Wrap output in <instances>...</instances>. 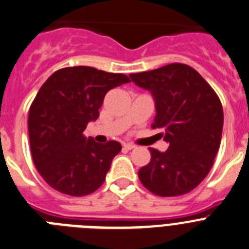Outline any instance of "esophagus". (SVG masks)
<instances>
[{"mask_svg": "<svg viewBox=\"0 0 249 249\" xmlns=\"http://www.w3.org/2000/svg\"><path fill=\"white\" fill-rule=\"evenodd\" d=\"M135 144H131V143H123V148L124 149H128V151H131V149L135 148Z\"/></svg>", "mask_w": 249, "mask_h": 249, "instance_id": "obj_1", "label": "esophagus"}]
</instances>
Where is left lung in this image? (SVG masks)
<instances>
[{
  "mask_svg": "<svg viewBox=\"0 0 249 249\" xmlns=\"http://www.w3.org/2000/svg\"><path fill=\"white\" fill-rule=\"evenodd\" d=\"M156 102L152 128L168 142L166 152L148 148L149 163L138 171L147 190L176 197L195 190L211 171L219 149L223 109L218 96L195 68L171 63L152 71L131 73Z\"/></svg>",
  "mask_w": 249,
  "mask_h": 249,
  "instance_id": "obj_1",
  "label": "left lung"
}]
</instances>
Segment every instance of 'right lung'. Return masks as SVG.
<instances>
[{
  "label": "right lung",
  "mask_w": 249,
  "mask_h": 249,
  "mask_svg": "<svg viewBox=\"0 0 249 249\" xmlns=\"http://www.w3.org/2000/svg\"><path fill=\"white\" fill-rule=\"evenodd\" d=\"M128 82L126 74L76 66L56 71L39 89L28 113L31 153L53 190L81 197L102 186L122 146L100 144L83 131L100 116L106 93Z\"/></svg>",
  "instance_id": "add662e5"
}]
</instances>
